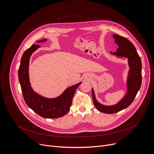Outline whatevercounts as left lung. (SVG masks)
Returning <instances> with one entry per match:
<instances>
[{"label": "left lung", "instance_id": "1", "mask_svg": "<svg viewBox=\"0 0 154 154\" xmlns=\"http://www.w3.org/2000/svg\"><path fill=\"white\" fill-rule=\"evenodd\" d=\"M113 38H115V42L118 45V48L116 52L113 53L110 52V53L118 58H127L129 71L127 80V93L124 97L115 105L108 106L99 103L96 100L92 88L93 100L96 108L99 111L106 114L115 113L128 107L135 98L142 82L141 61L135 46L128 39L123 36L114 34Z\"/></svg>", "mask_w": 154, "mask_h": 154}]
</instances>
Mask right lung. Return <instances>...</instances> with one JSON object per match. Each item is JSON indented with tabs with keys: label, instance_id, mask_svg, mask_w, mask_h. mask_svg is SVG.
<instances>
[{
	"label": "right lung",
	"instance_id": "1",
	"mask_svg": "<svg viewBox=\"0 0 154 154\" xmlns=\"http://www.w3.org/2000/svg\"><path fill=\"white\" fill-rule=\"evenodd\" d=\"M47 41L43 39L38 42ZM41 46L33 45L22 56L18 70V77L22 93L28 106L40 116L45 118H58L63 116L70 109L75 90L82 82L68 87L59 96L55 98H46L33 91L29 80V67L32 54Z\"/></svg>",
	"mask_w": 154,
	"mask_h": 154
}]
</instances>
